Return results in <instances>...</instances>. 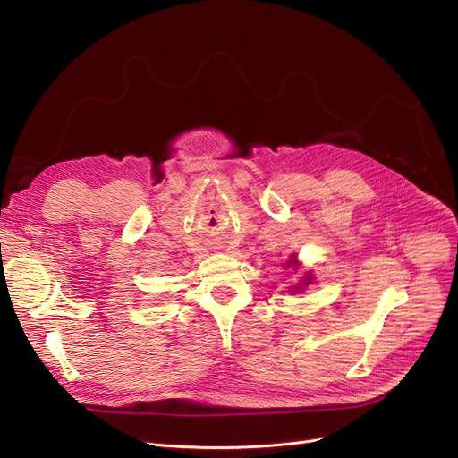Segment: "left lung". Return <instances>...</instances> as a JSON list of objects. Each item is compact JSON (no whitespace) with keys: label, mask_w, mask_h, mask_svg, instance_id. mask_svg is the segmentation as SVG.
<instances>
[{"label":"left lung","mask_w":458,"mask_h":458,"mask_svg":"<svg viewBox=\"0 0 458 458\" xmlns=\"http://www.w3.org/2000/svg\"><path fill=\"white\" fill-rule=\"evenodd\" d=\"M284 267H292L293 271H299L301 269V263H299V259H297V254H292L290 256V259L286 261V263H282ZM310 284H314V273L312 271H305L303 275H297V282L293 284V286H290L288 288V292L290 293H301V292H305V288H309Z\"/></svg>","instance_id":"obj_1"}]
</instances>
